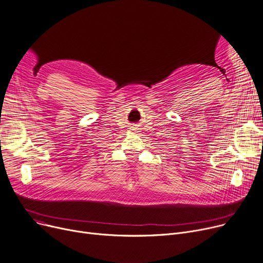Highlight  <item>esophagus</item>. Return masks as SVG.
Masks as SVG:
<instances>
[{
  "label": "esophagus",
  "instance_id": "1",
  "mask_svg": "<svg viewBox=\"0 0 263 263\" xmlns=\"http://www.w3.org/2000/svg\"><path fill=\"white\" fill-rule=\"evenodd\" d=\"M137 130H138V129H137L136 127H132V128H131V132H135V133H136V132H138Z\"/></svg>",
  "mask_w": 263,
  "mask_h": 263
}]
</instances>
